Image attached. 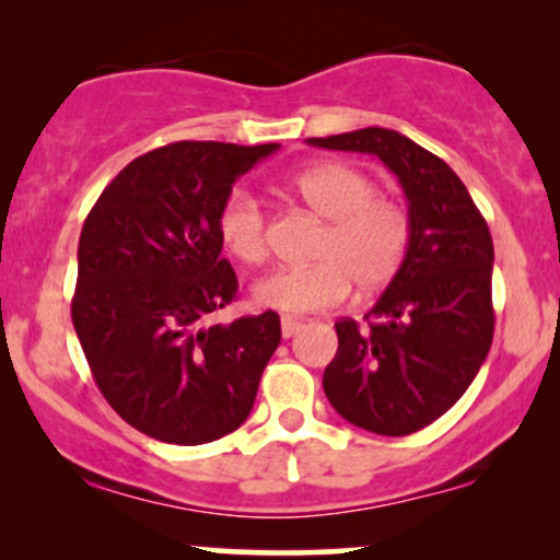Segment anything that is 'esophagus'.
Segmentation results:
<instances>
[{"label":"esophagus","instance_id":"1","mask_svg":"<svg viewBox=\"0 0 560 560\" xmlns=\"http://www.w3.org/2000/svg\"><path fill=\"white\" fill-rule=\"evenodd\" d=\"M302 320H294V318H281V334H284V337L289 339V337H294V334L298 331H302Z\"/></svg>","mask_w":560,"mask_h":560}]
</instances>
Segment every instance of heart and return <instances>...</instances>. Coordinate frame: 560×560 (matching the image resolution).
I'll return each instance as SVG.
<instances>
[{
	"label": "heart",
	"mask_w": 560,
	"mask_h": 560,
	"mask_svg": "<svg viewBox=\"0 0 560 560\" xmlns=\"http://www.w3.org/2000/svg\"><path fill=\"white\" fill-rule=\"evenodd\" d=\"M292 189L326 223L311 266L276 268L253 287V298L268 311L302 316L337 305L350 294L376 292L400 273L410 249L408 210L389 197H376L369 173L347 163H324L292 178ZM218 240L244 266L266 260V213L247 191L236 189L218 210Z\"/></svg>",
	"instance_id": "heart-1"
}]
</instances>
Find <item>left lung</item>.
<instances>
[{"label": "left lung", "instance_id": "8db88e82", "mask_svg": "<svg viewBox=\"0 0 560 560\" xmlns=\"http://www.w3.org/2000/svg\"><path fill=\"white\" fill-rule=\"evenodd\" d=\"M307 144L376 155L400 182L413 236L365 326L334 324L339 347L324 392L345 421L405 436L447 413L492 345V236L453 168L389 128H361Z\"/></svg>", "mask_w": 560, "mask_h": 560}]
</instances>
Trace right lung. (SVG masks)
Instances as JSON below:
<instances>
[{
    "label": "right lung",
    "mask_w": 560,
    "mask_h": 560,
    "mask_svg": "<svg viewBox=\"0 0 560 560\" xmlns=\"http://www.w3.org/2000/svg\"><path fill=\"white\" fill-rule=\"evenodd\" d=\"M279 144L173 141L105 186L79 240L73 316L89 369L115 413L171 445L240 429L281 324L273 311L208 326L236 298L218 210Z\"/></svg>",
    "instance_id": "right-lung-1"
}]
</instances>
